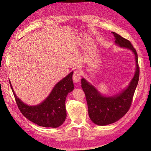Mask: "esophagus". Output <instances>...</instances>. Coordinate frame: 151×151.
Listing matches in <instances>:
<instances>
[{
	"label": "esophagus",
	"mask_w": 151,
	"mask_h": 151,
	"mask_svg": "<svg viewBox=\"0 0 151 151\" xmlns=\"http://www.w3.org/2000/svg\"><path fill=\"white\" fill-rule=\"evenodd\" d=\"M73 81H74V83H79L81 78V72L78 70H76L74 72V74H73Z\"/></svg>",
	"instance_id": "1"
}]
</instances>
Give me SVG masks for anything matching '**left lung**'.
<instances>
[{
	"instance_id": "8db88e82",
	"label": "left lung",
	"mask_w": 151,
	"mask_h": 151,
	"mask_svg": "<svg viewBox=\"0 0 151 151\" xmlns=\"http://www.w3.org/2000/svg\"><path fill=\"white\" fill-rule=\"evenodd\" d=\"M115 37L116 46L131 50L135 61L134 75L127 88L120 93L112 96L104 95L95 86L83 77L81 87L86 95L90 119L94 124L105 126L119 120L129 111L131 106L139 79L138 57L136 50L129 40L115 32H111Z\"/></svg>"
}]
</instances>
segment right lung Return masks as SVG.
Returning <instances> with one entry per match:
<instances>
[{"label":"right lung","mask_w":151,"mask_h":151,"mask_svg":"<svg viewBox=\"0 0 151 151\" xmlns=\"http://www.w3.org/2000/svg\"><path fill=\"white\" fill-rule=\"evenodd\" d=\"M71 72L58 81L43 101L36 105H28L18 98L9 83L19 110L27 119L41 127L57 128L65 122L67 116L65 100L67 94L74 89Z\"/></svg>","instance_id":"1"}]
</instances>
